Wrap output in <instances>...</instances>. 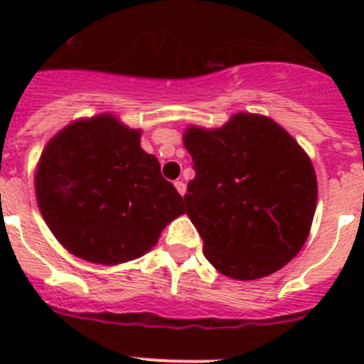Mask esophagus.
<instances>
[{
  "mask_svg": "<svg viewBox=\"0 0 364 364\" xmlns=\"http://www.w3.org/2000/svg\"><path fill=\"white\" fill-rule=\"evenodd\" d=\"M175 188H176V191H178L180 195H182V197H184V195H186V184H184V182H182V180H176Z\"/></svg>",
  "mask_w": 364,
  "mask_h": 364,
  "instance_id": "obj_1",
  "label": "esophagus"
}]
</instances>
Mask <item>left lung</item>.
I'll return each instance as SVG.
<instances>
[{"instance_id":"obj_1","label":"left lung","mask_w":364,"mask_h":364,"mask_svg":"<svg viewBox=\"0 0 364 364\" xmlns=\"http://www.w3.org/2000/svg\"><path fill=\"white\" fill-rule=\"evenodd\" d=\"M184 146L195 178L186 211L204 257L239 281L272 275L306 242L317 205L308 154L272 118L239 112L218 129L191 125Z\"/></svg>"}]
</instances>
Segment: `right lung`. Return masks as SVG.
Returning a JSON list of instances; mask_svg holds the SVG:
<instances>
[{
    "instance_id": "add662e5",
    "label": "right lung",
    "mask_w": 364,
    "mask_h": 364,
    "mask_svg": "<svg viewBox=\"0 0 364 364\" xmlns=\"http://www.w3.org/2000/svg\"><path fill=\"white\" fill-rule=\"evenodd\" d=\"M34 188L54 237L95 264L142 257L186 211L159 160L140 147V131L112 114L60 131L41 153Z\"/></svg>"
}]
</instances>
